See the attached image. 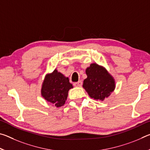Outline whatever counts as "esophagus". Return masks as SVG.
<instances>
[{"mask_svg": "<svg viewBox=\"0 0 150 150\" xmlns=\"http://www.w3.org/2000/svg\"><path fill=\"white\" fill-rule=\"evenodd\" d=\"M82 85H83V83H82V81H79L77 83H73V85H74L75 87H81V86H82Z\"/></svg>", "mask_w": 150, "mask_h": 150, "instance_id": "obj_1", "label": "esophagus"}]
</instances>
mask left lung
Listing matches in <instances>:
<instances>
[{"mask_svg": "<svg viewBox=\"0 0 150 150\" xmlns=\"http://www.w3.org/2000/svg\"><path fill=\"white\" fill-rule=\"evenodd\" d=\"M85 73L87 77L83 81V87L91 98L103 101L115 91V78L105 67L96 63H91Z\"/></svg>", "mask_w": 150, "mask_h": 150, "instance_id": "1", "label": "left lung"}]
</instances>
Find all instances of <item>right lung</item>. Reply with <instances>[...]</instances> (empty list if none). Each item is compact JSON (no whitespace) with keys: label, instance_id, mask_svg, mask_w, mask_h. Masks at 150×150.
<instances>
[{"label":"right lung","instance_id":"add662e5","mask_svg":"<svg viewBox=\"0 0 150 150\" xmlns=\"http://www.w3.org/2000/svg\"><path fill=\"white\" fill-rule=\"evenodd\" d=\"M72 88L69 78L55 69L53 72L45 75L42 85L41 95L53 106L61 107L65 105L69 91Z\"/></svg>","mask_w":150,"mask_h":150}]
</instances>
